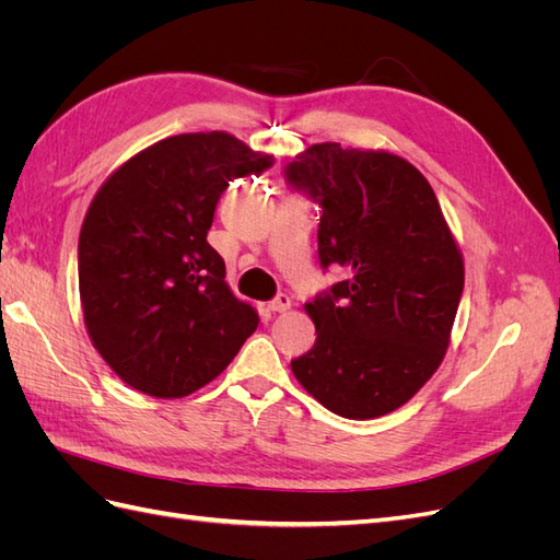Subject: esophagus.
I'll list each match as a JSON object with an SVG mask.
<instances>
[{
    "label": "esophagus",
    "instance_id": "1",
    "mask_svg": "<svg viewBox=\"0 0 560 560\" xmlns=\"http://www.w3.org/2000/svg\"><path fill=\"white\" fill-rule=\"evenodd\" d=\"M290 308H292V299L287 294H278L273 301H268V311H273V313H284Z\"/></svg>",
    "mask_w": 560,
    "mask_h": 560
}]
</instances>
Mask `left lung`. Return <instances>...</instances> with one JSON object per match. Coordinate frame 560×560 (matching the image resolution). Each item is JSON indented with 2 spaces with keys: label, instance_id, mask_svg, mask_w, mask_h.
Segmentation results:
<instances>
[{
  "label": "left lung",
  "instance_id": "obj_1",
  "mask_svg": "<svg viewBox=\"0 0 560 560\" xmlns=\"http://www.w3.org/2000/svg\"><path fill=\"white\" fill-rule=\"evenodd\" d=\"M284 177L319 202L322 268L346 270L306 303L317 338L294 376L336 416L395 411L442 364L465 284L432 186L397 154L338 142L301 151Z\"/></svg>",
  "mask_w": 560,
  "mask_h": 560
}]
</instances>
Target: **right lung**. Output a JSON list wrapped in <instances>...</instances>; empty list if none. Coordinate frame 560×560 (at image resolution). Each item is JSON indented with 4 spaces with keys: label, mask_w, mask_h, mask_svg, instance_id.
<instances>
[{
    "label": "right lung",
    "mask_w": 560,
    "mask_h": 560,
    "mask_svg": "<svg viewBox=\"0 0 560 560\" xmlns=\"http://www.w3.org/2000/svg\"><path fill=\"white\" fill-rule=\"evenodd\" d=\"M273 156L229 132L147 147L100 186L79 235V294L95 350L144 395L175 399L217 378L257 329L208 243L229 182Z\"/></svg>",
    "instance_id": "right-lung-1"
}]
</instances>
